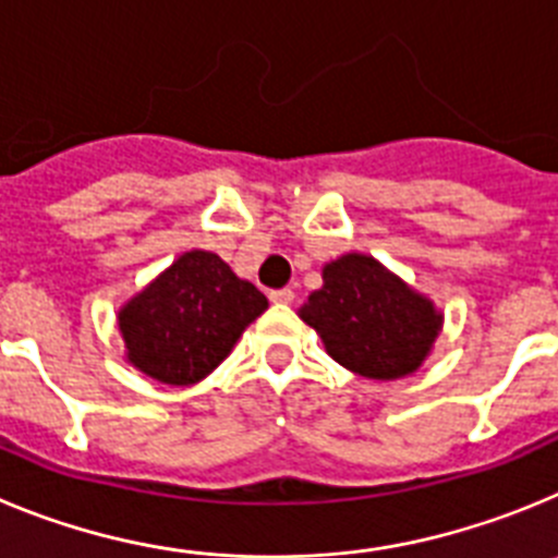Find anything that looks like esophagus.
<instances>
[{"mask_svg":"<svg viewBox=\"0 0 558 558\" xmlns=\"http://www.w3.org/2000/svg\"><path fill=\"white\" fill-rule=\"evenodd\" d=\"M269 300H272V303H278V305H289V303H294V291H291V289H275V291H269Z\"/></svg>","mask_w":558,"mask_h":558,"instance_id":"1","label":"esophagus"}]
</instances>
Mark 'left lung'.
<instances>
[{
    "mask_svg": "<svg viewBox=\"0 0 558 558\" xmlns=\"http://www.w3.org/2000/svg\"><path fill=\"white\" fill-rule=\"evenodd\" d=\"M344 369L373 380L416 373L434 350L445 314L400 275L366 253H344L323 267V286L300 305Z\"/></svg>",
    "mask_w": 558,
    "mask_h": 558,
    "instance_id": "obj_1",
    "label": "left lung"
}]
</instances>
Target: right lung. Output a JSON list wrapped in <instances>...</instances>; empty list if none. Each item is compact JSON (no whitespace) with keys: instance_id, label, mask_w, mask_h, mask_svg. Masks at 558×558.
I'll return each instance as SVG.
<instances>
[{"instance_id":"1","label":"right lung","mask_w":558,"mask_h":558,"mask_svg":"<svg viewBox=\"0 0 558 558\" xmlns=\"http://www.w3.org/2000/svg\"><path fill=\"white\" fill-rule=\"evenodd\" d=\"M267 308L217 253L189 250L119 308L124 361L158 384H199Z\"/></svg>"}]
</instances>
